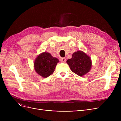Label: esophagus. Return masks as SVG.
I'll use <instances>...</instances> for the list:
<instances>
[{
  "instance_id": "obj_1",
  "label": "esophagus",
  "mask_w": 121,
  "mask_h": 121,
  "mask_svg": "<svg viewBox=\"0 0 121 121\" xmlns=\"http://www.w3.org/2000/svg\"><path fill=\"white\" fill-rule=\"evenodd\" d=\"M66 61V59L65 58H62L61 59V62L62 63H65Z\"/></svg>"
}]
</instances>
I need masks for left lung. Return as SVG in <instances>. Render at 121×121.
<instances>
[{
	"instance_id": "obj_1",
	"label": "left lung",
	"mask_w": 121,
	"mask_h": 121,
	"mask_svg": "<svg viewBox=\"0 0 121 121\" xmlns=\"http://www.w3.org/2000/svg\"><path fill=\"white\" fill-rule=\"evenodd\" d=\"M71 71L82 77L89 72L92 66V60L83 51L79 50L72 54V57L67 61Z\"/></svg>"
}]
</instances>
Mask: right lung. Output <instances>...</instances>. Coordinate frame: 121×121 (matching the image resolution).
<instances>
[{"label": "right lung", "mask_w": 121, "mask_h": 121, "mask_svg": "<svg viewBox=\"0 0 121 121\" xmlns=\"http://www.w3.org/2000/svg\"><path fill=\"white\" fill-rule=\"evenodd\" d=\"M59 60L51 54L43 52L36 57L34 63L35 71L43 78L48 77L52 74Z\"/></svg>", "instance_id": "right-lung-1"}]
</instances>
